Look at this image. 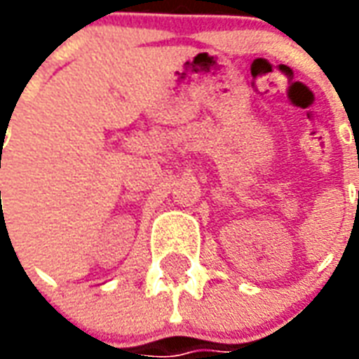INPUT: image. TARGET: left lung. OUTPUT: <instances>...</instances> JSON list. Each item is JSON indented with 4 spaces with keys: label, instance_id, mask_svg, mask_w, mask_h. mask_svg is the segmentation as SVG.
<instances>
[{
    "label": "left lung",
    "instance_id": "obj_1",
    "mask_svg": "<svg viewBox=\"0 0 359 359\" xmlns=\"http://www.w3.org/2000/svg\"><path fill=\"white\" fill-rule=\"evenodd\" d=\"M358 203H359V198H358Z\"/></svg>",
    "mask_w": 359,
    "mask_h": 359
}]
</instances>
